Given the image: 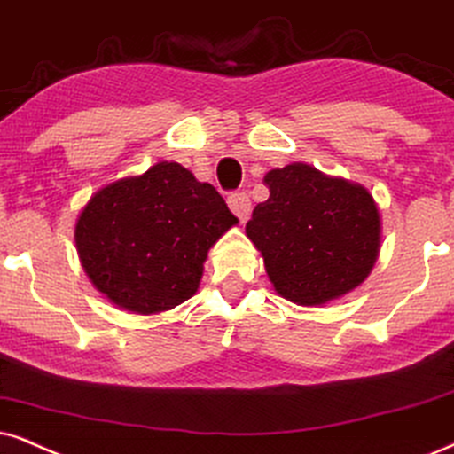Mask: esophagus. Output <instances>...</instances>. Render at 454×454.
<instances>
[{"instance_id":"34e87169","label":"esophagus","mask_w":454,"mask_h":454,"mask_svg":"<svg viewBox=\"0 0 454 454\" xmlns=\"http://www.w3.org/2000/svg\"><path fill=\"white\" fill-rule=\"evenodd\" d=\"M228 207L234 215L239 217L240 222L247 220V215L251 214V199L247 197L245 192H232L231 197H228Z\"/></svg>"}]
</instances>
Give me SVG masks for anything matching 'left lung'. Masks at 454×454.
<instances>
[{"instance_id": "1", "label": "left lung", "mask_w": 454, "mask_h": 454, "mask_svg": "<svg viewBox=\"0 0 454 454\" xmlns=\"http://www.w3.org/2000/svg\"><path fill=\"white\" fill-rule=\"evenodd\" d=\"M263 182L270 197L254 209L245 232L274 291L317 308L363 285L381 249L372 194L306 163L270 169Z\"/></svg>"}]
</instances>
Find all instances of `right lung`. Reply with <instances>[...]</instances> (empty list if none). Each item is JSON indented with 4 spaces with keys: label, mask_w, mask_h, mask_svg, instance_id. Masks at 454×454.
Instances as JSON below:
<instances>
[{
    "label": "right lung",
    "mask_w": 454,
    "mask_h": 454,
    "mask_svg": "<svg viewBox=\"0 0 454 454\" xmlns=\"http://www.w3.org/2000/svg\"><path fill=\"white\" fill-rule=\"evenodd\" d=\"M237 223L214 186L159 160L91 194L74 222V245L108 301L153 317L197 294L209 249Z\"/></svg>",
    "instance_id": "obj_1"
}]
</instances>
